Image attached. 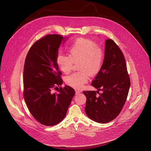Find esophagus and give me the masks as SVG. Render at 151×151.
<instances>
[{"mask_svg": "<svg viewBox=\"0 0 151 151\" xmlns=\"http://www.w3.org/2000/svg\"><path fill=\"white\" fill-rule=\"evenodd\" d=\"M75 91H76V94H79L80 93H81V90H76Z\"/></svg>", "mask_w": 151, "mask_h": 151, "instance_id": "esophagus-1", "label": "esophagus"}]
</instances>
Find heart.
Returning a JSON list of instances; mask_svg holds the SVG:
<instances>
[{
	"instance_id": "b5f03b06",
	"label": "heart",
	"mask_w": 151,
	"mask_h": 151,
	"mask_svg": "<svg viewBox=\"0 0 151 151\" xmlns=\"http://www.w3.org/2000/svg\"><path fill=\"white\" fill-rule=\"evenodd\" d=\"M69 55L59 54L57 64L65 74L70 73L73 63L79 62L80 72L68 76L66 82L70 87L79 89L91 76H96L100 71L104 62V52L96 43L87 39H78L70 46Z\"/></svg>"
}]
</instances>
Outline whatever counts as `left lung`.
Wrapping results in <instances>:
<instances>
[{
  "mask_svg": "<svg viewBox=\"0 0 151 151\" xmlns=\"http://www.w3.org/2000/svg\"><path fill=\"white\" fill-rule=\"evenodd\" d=\"M91 85L98 90L83 92L87 98L86 114L99 123L105 124L114 120L119 114L126 101L130 79L124 55L111 39L105 42L103 66ZM100 90L102 93L99 94L98 91Z\"/></svg>",
  "mask_w": 151,
  "mask_h": 151,
  "instance_id": "1",
  "label": "left lung"
}]
</instances>
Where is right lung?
I'll return each instance as SVG.
<instances>
[{
    "instance_id": "obj_1",
    "label": "right lung",
    "mask_w": 151,
    "mask_h": 151,
    "mask_svg": "<svg viewBox=\"0 0 151 151\" xmlns=\"http://www.w3.org/2000/svg\"><path fill=\"white\" fill-rule=\"evenodd\" d=\"M66 37L48 35L36 41L30 48L23 72L24 98L34 118L39 123L52 126L66 115L75 91L69 86L52 89L63 83L57 64L58 50Z\"/></svg>"
}]
</instances>
